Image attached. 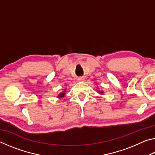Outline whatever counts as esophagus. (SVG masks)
Wrapping results in <instances>:
<instances>
[{
	"mask_svg": "<svg viewBox=\"0 0 155 155\" xmlns=\"http://www.w3.org/2000/svg\"><path fill=\"white\" fill-rule=\"evenodd\" d=\"M78 81H84V78L83 77H80V78H78Z\"/></svg>",
	"mask_w": 155,
	"mask_h": 155,
	"instance_id": "34e87169",
	"label": "esophagus"
}]
</instances>
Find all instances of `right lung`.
<instances>
[{"instance_id":"add662e5","label":"right lung","mask_w":155,"mask_h":155,"mask_svg":"<svg viewBox=\"0 0 155 155\" xmlns=\"http://www.w3.org/2000/svg\"><path fill=\"white\" fill-rule=\"evenodd\" d=\"M64 95H65V91H64V92L61 93V94H59V96H60V97H62V96H64Z\"/></svg>"}]
</instances>
